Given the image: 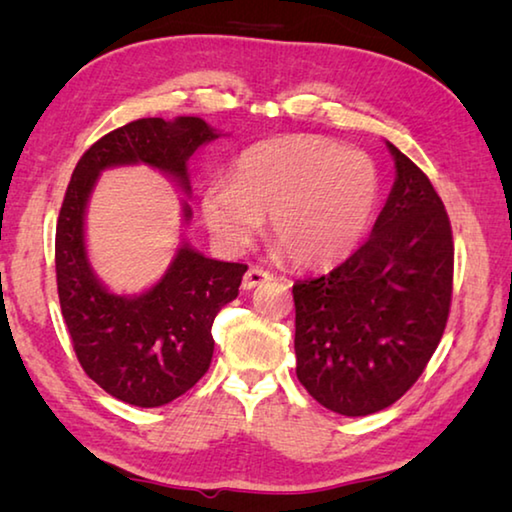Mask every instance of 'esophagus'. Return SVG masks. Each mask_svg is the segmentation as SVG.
<instances>
[{
	"mask_svg": "<svg viewBox=\"0 0 512 512\" xmlns=\"http://www.w3.org/2000/svg\"><path fill=\"white\" fill-rule=\"evenodd\" d=\"M268 280H271V273L264 271V268H259V266H250L244 275V282L241 284H244V289H255V287H259V284H264Z\"/></svg>",
	"mask_w": 512,
	"mask_h": 512,
	"instance_id": "esophagus-1",
	"label": "esophagus"
}]
</instances>
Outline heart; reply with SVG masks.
<instances>
[{
	"label": "heart",
	"mask_w": 512,
	"mask_h": 512,
	"mask_svg": "<svg viewBox=\"0 0 512 512\" xmlns=\"http://www.w3.org/2000/svg\"><path fill=\"white\" fill-rule=\"evenodd\" d=\"M377 196V169L366 155L291 135L241 153L235 180H212L201 207L223 248H246L268 214V237L280 255L298 266H327L359 244Z\"/></svg>",
	"instance_id": "obj_1"
}]
</instances>
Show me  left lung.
Returning a JSON list of instances; mask_svg holds the SVG:
<instances>
[{"mask_svg": "<svg viewBox=\"0 0 512 512\" xmlns=\"http://www.w3.org/2000/svg\"><path fill=\"white\" fill-rule=\"evenodd\" d=\"M388 144L395 185L372 235L332 271L293 284L296 375L325 409L377 413L409 391L443 339L454 241L427 173Z\"/></svg>", "mask_w": 512, "mask_h": 512, "instance_id": "obj_1", "label": "left lung"}]
</instances>
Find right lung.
<instances>
[{"label":"right lung","instance_id":"1","mask_svg":"<svg viewBox=\"0 0 512 512\" xmlns=\"http://www.w3.org/2000/svg\"><path fill=\"white\" fill-rule=\"evenodd\" d=\"M216 135L203 119L146 117L81 155L56 223V282L76 359L117 400L153 409L187 393L212 363V323L237 298L246 264L216 262L180 246L162 280L140 296H115L85 253V207L103 169L144 162L189 192L187 160ZM192 210L185 205V221Z\"/></svg>","mask_w":512,"mask_h":512}]
</instances>
